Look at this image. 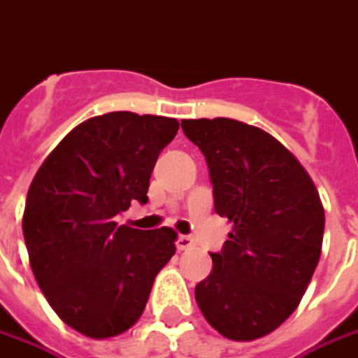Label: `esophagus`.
I'll return each instance as SVG.
<instances>
[{"instance_id": "esophagus-1", "label": "esophagus", "mask_w": 358, "mask_h": 358, "mask_svg": "<svg viewBox=\"0 0 358 358\" xmlns=\"http://www.w3.org/2000/svg\"><path fill=\"white\" fill-rule=\"evenodd\" d=\"M194 245V240L191 236H179L177 240V250H191Z\"/></svg>"}]
</instances>
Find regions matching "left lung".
Masks as SVG:
<instances>
[{"label": "left lung", "mask_w": 358, "mask_h": 358, "mask_svg": "<svg viewBox=\"0 0 358 358\" xmlns=\"http://www.w3.org/2000/svg\"><path fill=\"white\" fill-rule=\"evenodd\" d=\"M203 152L214 208L234 224L212 271L194 288L206 322L231 341L285 324L322 255L325 214L312 177L268 132L234 118L181 120Z\"/></svg>", "instance_id": "left-lung-1"}]
</instances>
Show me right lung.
Segmentation results:
<instances>
[{"mask_svg":"<svg viewBox=\"0 0 358 358\" xmlns=\"http://www.w3.org/2000/svg\"><path fill=\"white\" fill-rule=\"evenodd\" d=\"M177 130V118L130 110L87 118L29 187L23 236L33 275L52 310L81 335L107 339L130 329L175 255V230L118 226L117 214L148 203L157 155Z\"/></svg>","mask_w":358,"mask_h":358,"instance_id":"add662e5","label":"right lung"}]
</instances>
